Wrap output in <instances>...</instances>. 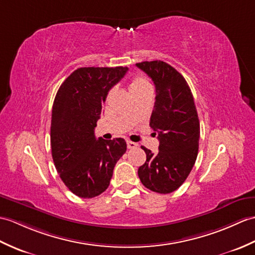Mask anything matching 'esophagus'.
Listing matches in <instances>:
<instances>
[{
	"instance_id": "34e87169",
	"label": "esophagus",
	"mask_w": 255,
	"mask_h": 255,
	"mask_svg": "<svg viewBox=\"0 0 255 255\" xmlns=\"http://www.w3.org/2000/svg\"><path fill=\"white\" fill-rule=\"evenodd\" d=\"M137 145H138V144L134 143V142L128 141V140H127V147H128V149H133V147H135Z\"/></svg>"
}]
</instances>
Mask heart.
<instances>
[{"label":"heart","mask_w":255,"mask_h":255,"mask_svg":"<svg viewBox=\"0 0 255 255\" xmlns=\"http://www.w3.org/2000/svg\"><path fill=\"white\" fill-rule=\"evenodd\" d=\"M146 90H151V86L149 84V81H147L144 77L142 76H133L131 79H130L129 82V91L131 93V96H135V94L141 93L143 91ZM112 91H110L108 93V96H106V101L110 100V98L112 97Z\"/></svg>","instance_id":"obj_1"}]
</instances>
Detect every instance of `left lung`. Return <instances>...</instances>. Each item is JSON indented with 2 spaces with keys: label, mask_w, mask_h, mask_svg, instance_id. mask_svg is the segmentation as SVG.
Returning <instances> with one entry per match:
<instances>
[{
  "label": "left lung",
  "mask_w": 255,
  "mask_h": 255,
  "mask_svg": "<svg viewBox=\"0 0 255 255\" xmlns=\"http://www.w3.org/2000/svg\"><path fill=\"white\" fill-rule=\"evenodd\" d=\"M137 67L154 82L156 97L150 126L159 141L156 154H146L139 167L145 188L157 193L177 190L190 174L199 151L200 123L193 96L180 73L163 61L141 62Z\"/></svg>",
  "instance_id": "1"
}]
</instances>
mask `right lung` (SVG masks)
<instances>
[{"label": "right lung", "mask_w": 255, "mask_h": 255, "mask_svg": "<svg viewBox=\"0 0 255 255\" xmlns=\"http://www.w3.org/2000/svg\"><path fill=\"white\" fill-rule=\"evenodd\" d=\"M127 67H81L58 89L52 109V157L70 191L90 199L108 189L113 169L127 150L123 138L97 139L94 128L112 87Z\"/></svg>", "instance_id": "1"}]
</instances>
